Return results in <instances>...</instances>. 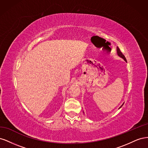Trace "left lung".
Masks as SVG:
<instances>
[{
    "mask_svg": "<svg viewBox=\"0 0 148 148\" xmlns=\"http://www.w3.org/2000/svg\"><path fill=\"white\" fill-rule=\"evenodd\" d=\"M117 54H118V56H119V57H120L121 58H122L123 59H124V60L125 61V62H127V59H126V58H125V57L124 56V55L123 54V53H122V52L120 51V49L117 47ZM123 105V104L120 107V108H121V107H122V106ZM119 108V109H120Z\"/></svg>",
    "mask_w": 148,
    "mask_h": 148,
    "instance_id": "1",
    "label": "left lung"
}]
</instances>
